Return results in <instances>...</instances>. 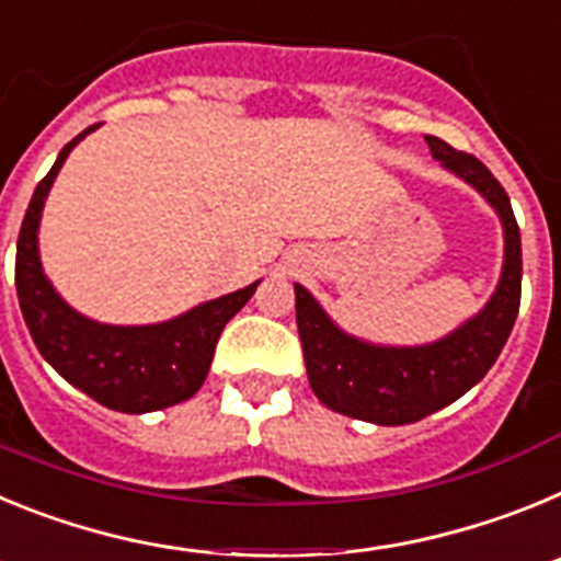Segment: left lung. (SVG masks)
<instances>
[{
  "instance_id": "obj_1",
  "label": "left lung",
  "mask_w": 561,
  "mask_h": 561,
  "mask_svg": "<svg viewBox=\"0 0 561 561\" xmlns=\"http://www.w3.org/2000/svg\"><path fill=\"white\" fill-rule=\"evenodd\" d=\"M427 146L444 168L478 187L503 219V277L485 309L433 345L379 348L342 334L314 297L295 286L297 331L314 396L336 413L381 427L427 419L474 388L512 334L523 291V247L508 193L472 153L455 151L438 137H427Z\"/></svg>"
}]
</instances>
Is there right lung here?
Returning <instances> with one entry per match:
<instances>
[{"label":"right lung","instance_id":"add662e5","mask_svg":"<svg viewBox=\"0 0 561 561\" xmlns=\"http://www.w3.org/2000/svg\"><path fill=\"white\" fill-rule=\"evenodd\" d=\"M98 126H89L58 153L36 185L16 244V291L30 336L44 359L78 390L117 413H151L191 399L210 370L221 331L257 284L202 304L160 325H103L69 309L42 272L38 219L64 160Z\"/></svg>","mask_w":561,"mask_h":561}]
</instances>
